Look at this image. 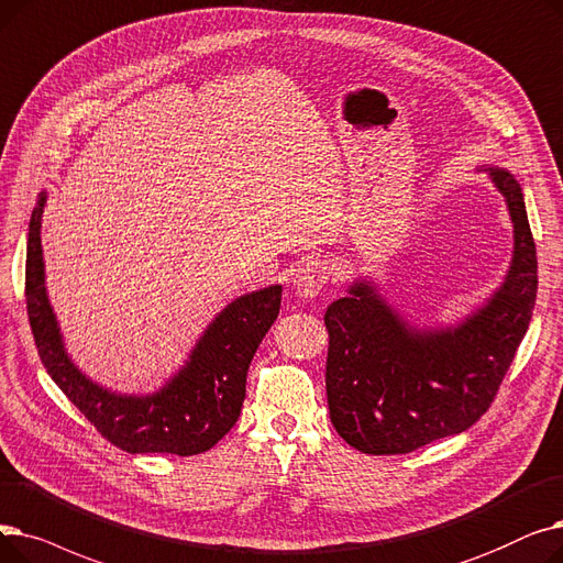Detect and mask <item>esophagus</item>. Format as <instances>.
I'll return each mask as SVG.
<instances>
[{
	"mask_svg": "<svg viewBox=\"0 0 563 563\" xmlns=\"http://www.w3.org/2000/svg\"><path fill=\"white\" fill-rule=\"evenodd\" d=\"M328 277H330L328 265L323 261L311 258L305 265H300L296 275H292V288H296L300 298L311 300L320 290H323V286L328 284Z\"/></svg>",
	"mask_w": 563,
	"mask_h": 563,
	"instance_id": "34e87169",
	"label": "esophagus"
}]
</instances>
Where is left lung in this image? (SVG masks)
Segmentation results:
<instances>
[{
    "instance_id": "left-lung-1",
    "label": "left lung",
    "mask_w": 563,
    "mask_h": 563,
    "mask_svg": "<svg viewBox=\"0 0 563 563\" xmlns=\"http://www.w3.org/2000/svg\"><path fill=\"white\" fill-rule=\"evenodd\" d=\"M504 197L514 254L501 284L453 323L419 325L357 275L325 311V389L336 433L391 456L467 431L484 415L529 328L539 288L522 187L506 167H476Z\"/></svg>"
}]
</instances>
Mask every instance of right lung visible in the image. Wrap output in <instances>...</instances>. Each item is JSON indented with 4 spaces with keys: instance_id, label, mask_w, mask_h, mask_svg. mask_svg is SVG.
I'll use <instances>...</instances> for the list:
<instances>
[{
    "instance_id": "right-lung-1",
    "label": "right lung",
    "mask_w": 563,
    "mask_h": 563,
    "mask_svg": "<svg viewBox=\"0 0 563 563\" xmlns=\"http://www.w3.org/2000/svg\"><path fill=\"white\" fill-rule=\"evenodd\" d=\"M47 192L38 195L30 220L24 296L36 347L49 378L98 431L128 453L195 456L216 446L240 417L247 368L265 332L277 320L282 284H271L231 300L210 320L183 366L148 394H121L102 387L79 368L59 328L45 286L41 243Z\"/></svg>"
}]
</instances>
